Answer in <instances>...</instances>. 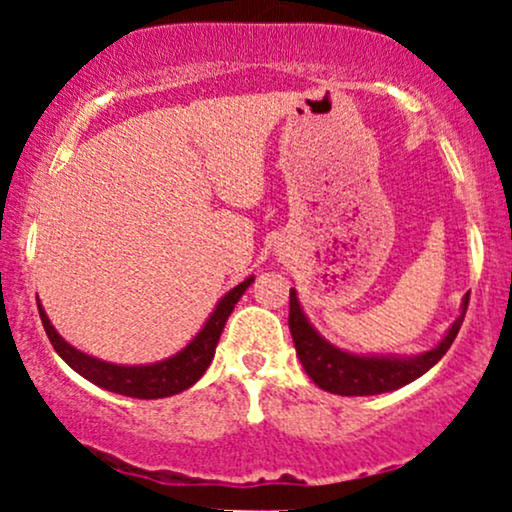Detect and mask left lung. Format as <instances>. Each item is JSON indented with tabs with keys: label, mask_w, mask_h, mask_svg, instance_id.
<instances>
[{
	"label": "left lung",
	"mask_w": 512,
	"mask_h": 512,
	"mask_svg": "<svg viewBox=\"0 0 512 512\" xmlns=\"http://www.w3.org/2000/svg\"><path fill=\"white\" fill-rule=\"evenodd\" d=\"M469 293L462 301V315L452 322L448 334L443 337L436 349L426 351V354L414 358H385V356H356L349 351L337 349L330 342L320 337L303 315L301 303H298L296 291L289 293V327L293 344H296V354L301 358L305 373L310 380L322 390L332 392V395L344 397H363V395H383V392L399 390V387L409 385L411 380L421 378L426 370H431L445 351L455 342L457 332H460L464 313H467Z\"/></svg>",
	"instance_id": "1"
}]
</instances>
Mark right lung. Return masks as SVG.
Wrapping results in <instances>:
<instances>
[{
    "mask_svg": "<svg viewBox=\"0 0 512 512\" xmlns=\"http://www.w3.org/2000/svg\"><path fill=\"white\" fill-rule=\"evenodd\" d=\"M252 284V276L245 279L243 284H238L236 289H231L226 296L221 298L216 305L214 313L209 315L207 325L199 330V334L192 339L185 349L178 351L175 356L166 358V361L151 363V366H117V363H105L101 358H93L84 354V351L74 349L72 344H67L57 334L55 327L50 325L48 315H45L43 305L38 303L40 320H43L45 334H48L50 344L55 346V351L64 361L72 366L76 373L84 375L88 383L103 387L108 392H117V395L125 397H137V399H158V397H170L178 395V392L187 390L197 383L204 375V370L209 368L211 358H214L216 344L226 325L228 315L233 313L236 303L240 301L245 289Z\"/></svg>",
    "mask_w": 512,
    "mask_h": 512,
    "instance_id": "obj_1",
    "label": "right lung"
}]
</instances>
